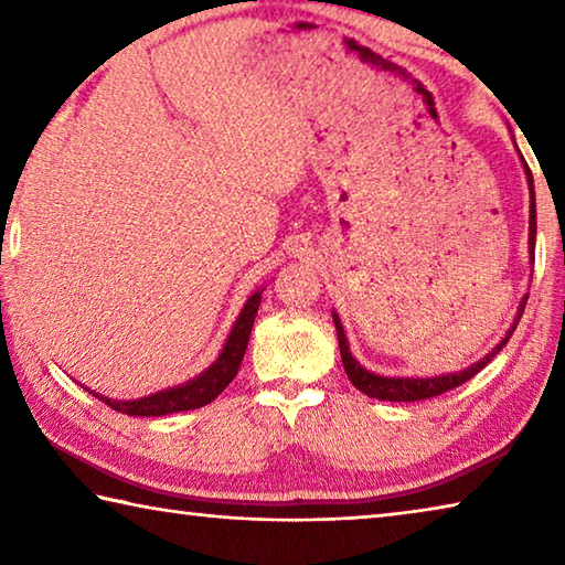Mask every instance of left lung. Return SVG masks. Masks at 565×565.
<instances>
[{"mask_svg": "<svg viewBox=\"0 0 565 565\" xmlns=\"http://www.w3.org/2000/svg\"><path fill=\"white\" fill-rule=\"evenodd\" d=\"M523 169H525V179H529V189H531L529 252H531V259H533V252H535V196H533V177H531V169H529V164H525V161H523ZM525 301H529V296H525V299L521 301L519 313H515V321H513V327L509 329V333H505V339L489 353V356H483L481 361H476L473 366L458 371V374H444V376H431V379H396V376L371 374V371L363 369L361 363L351 356L347 333H343V327H341V319L337 317V311H333V327H337L343 369H347V376L351 379V384L361 391V394H366L371 398H379V401H424V398L441 396V394H446V391H451L456 386L466 384L468 379H473L478 371H481L486 363H489L495 356V353H499L505 347V343H509L511 333L515 331V327H519V321L523 317Z\"/></svg>", "mask_w": 565, "mask_h": 565, "instance_id": "obj_1", "label": "left lung"}]
</instances>
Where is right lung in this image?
Listing matches in <instances>:
<instances>
[{
	"label": "right lung",
	"mask_w": 565,
	"mask_h": 565,
	"mask_svg": "<svg viewBox=\"0 0 565 565\" xmlns=\"http://www.w3.org/2000/svg\"><path fill=\"white\" fill-rule=\"evenodd\" d=\"M259 303H262V291H254L248 296L232 333H228L222 353H218V359L204 371V374L186 381V384L159 391V394H151L137 401H111L107 396L94 394V391H89V394H94L99 401H104V404L127 416H167V414H177V411H191V408H202L206 404H212V401L222 394L228 384H232L238 366H242V359L248 347V333H252Z\"/></svg>",
	"instance_id": "right-lung-1"
}]
</instances>
